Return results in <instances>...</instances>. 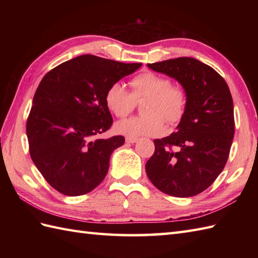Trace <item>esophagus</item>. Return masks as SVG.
Here are the masks:
<instances>
[{
  "mask_svg": "<svg viewBox=\"0 0 258 258\" xmlns=\"http://www.w3.org/2000/svg\"><path fill=\"white\" fill-rule=\"evenodd\" d=\"M138 141H139V139H135V138H126L125 139V142H126V143H128V144H134Z\"/></svg>",
  "mask_w": 258,
  "mask_h": 258,
  "instance_id": "esophagus-1",
  "label": "esophagus"
}]
</instances>
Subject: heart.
<instances>
[{"mask_svg":"<svg viewBox=\"0 0 258 258\" xmlns=\"http://www.w3.org/2000/svg\"><path fill=\"white\" fill-rule=\"evenodd\" d=\"M131 93L116 82L108 86L105 104L116 117H125L133 111L136 101L146 98L144 117H131L115 125L116 132L127 138L158 136L164 133V121L179 123L187 107V93L182 85L171 83L165 76L152 71L142 72L130 82Z\"/></svg>","mask_w":258,"mask_h":258,"instance_id":"b5f03b06","label":"heart"}]
</instances>
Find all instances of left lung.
Here are the masks:
<instances>
[{
	"label": "left lung",
	"mask_w": 258,
	"mask_h": 258,
	"mask_svg": "<svg viewBox=\"0 0 258 258\" xmlns=\"http://www.w3.org/2000/svg\"><path fill=\"white\" fill-rule=\"evenodd\" d=\"M147 67L182 84L187 107L176 132L154 140L146 174L163 193L195 196L210 187L228 160L235 132L231 91L215 70L199 59L177 57Z\"/></svg>",
	"instance_id": "left-lung-1"
}]
</instances>
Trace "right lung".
<instances>
[{
	"label": "right lung",
	"mask_w": 258,
	"mask_h": 258,
	"mask_svg": "<svg viewBox=\"0 0 258 258\" xmlns=\"http://www.w3.org/2000/svg\"><path fill=\"white\" fill-rule=\"evenodd\" d=\"M141 65L86 54L57 65L42 79L26 134L32 161L54 189L80 196L105 178L111 154L125 142L120 135L95 139L113 124L105 93Z\"/></svg>",
	"instance_id": "right-lung-1"
}]
</instances>
